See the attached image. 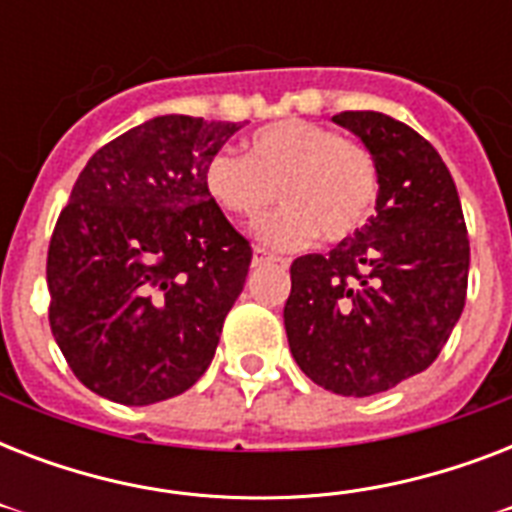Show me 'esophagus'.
Returning <instances> with one entry per match:
<instances>
[{
    "label": "esophagus",
    "instance_id": "esophagus-1",
    "mask_svg": "<svg viewBox=\"0 0 512 512\" xmlns=\"http://www.w3.org/2000/svg\"><path fill=\"white\" fill-rule=\"evenodd\" d=\"M289 260H284V257H276L271 255V252H265V249L257 247L255 249V257H252V265H287Z\"/></svg>",
    "mask_w": 512,
    "mask_h": 512
}]
</instances>
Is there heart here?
<instances>
[{
	"mask_svg": "<svg viewBox=\"0 0 512 512\" xmlns=\"http://www.w3.org/2000/svg\"><path fill=\"white\" fill-rule=\"evenodd\" d=\"M209 199L241 223H257L271 209L281 212L260 225L268 247H303L319 233L337 244L356 236L374 212L380 175L364 146L348 143L340 132L303 119L271 124L249 135L244 159L217 151L204 170Z\"/></svg>",
	"mask_w": 512,
	"mask_h": 512,
	"instance_id": "b5f03b06",
	"label": "heart"
}]
</instances>
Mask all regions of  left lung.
Wrapping results in <instances>:
<instances>
[{"mask_svg":"<svg viewBox=\"0 0 512 512\" xmlns=\"http://www.w3.org/2000/svg\"><path fill=\"white\" fill-rule=\"evenodd\" d=\"M332 122L374 156L377 215L329 255L292 263L284 327L316 385L364 398L436 361L465 308L470 241L457 185L420 132L377 111Z\"/></svg>","mask_w":512,"mask_h":512,"instance_id":"obj_1","label":"left lung"}]
</instances>
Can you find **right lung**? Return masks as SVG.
I'll list each match as a JSON object with an SVG mask.
<instances>
[{"mask_svg":"<svg viewBox=\"0 0 512 512\" xmlns=\"http://www.w3.org/2000/svg\"><path fill=\"white\" fill-rule=\"evenodd\" d=\"M241 124L156 116L92 154L47 249L50 329L76 380L127 406L180 396L212 364L252 247L204 170Z\"/></svg>","mask_w":512,"mask_h":512,"instance_id":"right-lung-1","label":"right lung"}]
</instances>
